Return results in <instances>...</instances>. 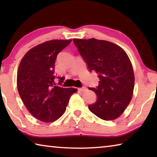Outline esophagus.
Returning <instances> with one entry per match:
<instances>
[{
	"label": "esophagus",
	"mask_w": 157,
	"mask_h": 157,
	"mask_svg": "<svg viewBox=\"0 0 157 157\" xmlns=\"http://www.w3.org/2000/svg\"><path fill=\"white\" fill-rule=\"evenodd\" d=\"M86 89V87L83 86V87H82V88H79V89H78V91H80V92H83V91H84Z\"/></svg>",
	"instance_id": "34e87169"
}]
</instances>
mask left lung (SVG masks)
Instances as JSON below:
<instances>
[{"instance_id": "obj_1", "label": "left lung", "mask_w": 157, "mask_h": 157, "mask_svg": "<svg viewBox=\"0 0 157 157\" xmlns=\"http://www.w3.org/2000/svg\"><path fill=\"white\" fill-rule=\"evenodd\" d=\"M73 42L89 72L95 71L100 79L96 88H89L97 95L89 110L105 121L118 118L129 104L134 87V71L127 53L115 44L94 38L74 39Z\"/></svg>"}]
</instances>
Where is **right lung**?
<instances>
[{
  "label": "right lung",
  "mask_w": 157,
  "mask_h": 157,
  "mask_svg": "<svg viewBox=\"0 0 157 157\" xmlns=\"http://www.w3.org/2000/svg\"><path fill=\"white\" fill-rule=\"evenodd\" d=\"M69 40H51L37 45L21 59L17 72V88L30 113L38 120L50 123L66 111L75 88L56 86L55 63L58 53L68 46ZM59 84L64 78L57 77Z\"/></svg>",
  "instance_id": "obj_1"
}]
</instances>
